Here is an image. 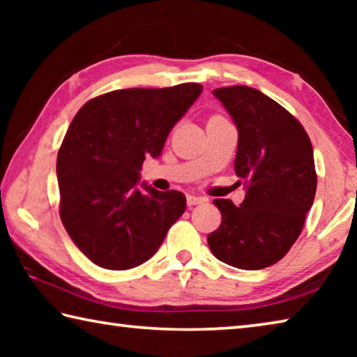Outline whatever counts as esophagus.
I'll return each mask as SVG.
<instances>
[{
    "label": "esophagus",
    "mask_w": 357,
    "mask_h": 357,
    "mask_svg": "<svg viewBox=\"0 0 357 357\" xmlns=\"http://www.w3.org/2000/svg\"><path fill=\"white\" fill-rule=\"evenodd\" d=\"M206 202V198L204 197H197V195H187V206L192 208L195 206V204H202Z\"/></svg>",
    "instance_id": "1"
}]
</instances>
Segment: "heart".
Segmentation results:
<instances>
[{
    "label": "heart",
    "mask_w": 357,
    "mask_h": 357,
    "mask_svg": "<svg viewBox=\"0 0 357 357\" xmlns=\"http://www.w3.org/2000/svg\"><path fill=\"white\" fill-rule=\"evenodd\" d=\"M215 118H222V116H219V114H215V116H213L211 119H215Z\"/></svg>",
    "instance_id": "1"
}]
</instances>
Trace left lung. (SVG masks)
Listing matches in <instances>:
<instances>
[{
  "instance_id": "obj_1",
  "label": "left lung",
  "mask_w": 357,
  "mask_h": 357,
  "mask_svg": "<svg viewBox=\"0 0 357 357\" xmlns=\"http://www.w3.org/2000/svg\"><path fill=\"white\" fill-rule=\"evenodd\" d=\"M238 128L234 172L245 181L241 206L214 200L220 227L208 236L214 257L233 268L273 266L299 238L317 192L310 138L291 113L258 89H214Z\"/></svg>"
}]
</instances>
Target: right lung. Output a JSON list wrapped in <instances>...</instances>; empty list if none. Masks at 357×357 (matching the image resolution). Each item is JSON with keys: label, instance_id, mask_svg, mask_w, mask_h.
<instances>
[{"label": "right lung", "instance_id": "right-lung-1", "mask_svg": "<svg viewBox=\"0 0 357 357\" xmlns=\"http://www.w3.org/2000/svg\"><path fill=\"white\" fill-rule=\"evenodd\" d=\"M198 83L118 89L88 100L58 151L59 217L75 245L112 271L154 255L185 211L178 190L143 183L146 155L159 157L173 126L202 94Z\"/></svg>", "mask_w": 357, "mask_h": 357}]
</instances>
